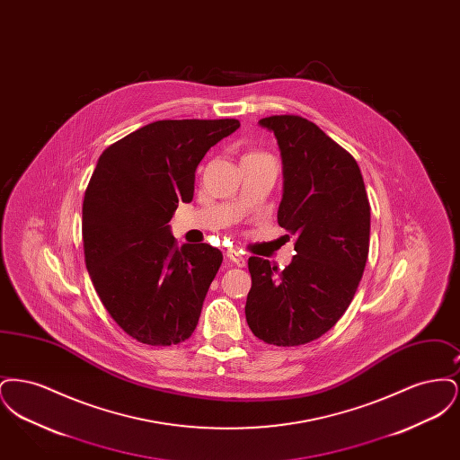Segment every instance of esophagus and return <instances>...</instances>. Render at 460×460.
Masks as SVG:
<instances>
[{"label":"esophagus","instance_id":"34e87169","mask_svg":"<svg viewBox=\"0 0 460 460\" xmlns=\"http://www.w3.org/2000/svg\"><path fill=\"white\" fill-rule=\"evenodd\" d=\"M226 257H227L231 262L236 263L238 267H244V265H246V259L243 257V253L238 252V250H227Z\"/></svg>","mask_w":460,"mask_h":460}]
</instances>
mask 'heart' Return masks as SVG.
I'll list each match as a JSON object with an SVG mask.
<instances>
[{
	"mask_svg": "<svg viewBox=\"0 0 460 460\" xmlns=\"http://www.w3.org/2000/svg\"><path fill=\"white\" fill-rule=\"evenodd\" d=\"M253 155H263V154H261V152H252V154L244 155V158H246V156H253Z\"/></svg>",
	"mask_w": 460,
	"mask_h": 460,
	"instance_id": "b5f03b06",
	"label": "heart"
}]
</instances>
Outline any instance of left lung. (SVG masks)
Segmentation results:
<instances>
[{
    "mask_svg": "<svg viewBox=\"0 0 460 460\" xmlns=\"http://www.w3.org/2000/svg\"><path fill=\"white\" fill-rule=\"evenodd\" d=\"M285 175L278 222L295 252L283 270L248 259L252 289L246 323L269 345H305L332 328L362 279L371 233V205L360 169L345 148L300 115H272Z\"/></svg>",
    "mask_w": 460,
    "mask_h": 460,
    "instance_id": "obj_1",
    "label": "left lung"
}]
</instances>
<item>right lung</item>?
I'll return each mask as SVG.
<instances>
[{
  "mask_svg": "<svg viewBox=\"0 0 460 460\" xmlns=\"http://www.w3.org/2000/svg\"><path fill=\"white\" fill-rule=\"evenodd\" d=\"M236 119L156 120L100 155L83 201L84 261L110 317L134 340L177 345L191 336L222 253L177 246L169 222L195 193L205 154Z\"/></svg>",
  "mask_w": 460,
  "mask_h": 460,
  "instance_id": "1",
  "label": "right lung"
}]
</instances>
